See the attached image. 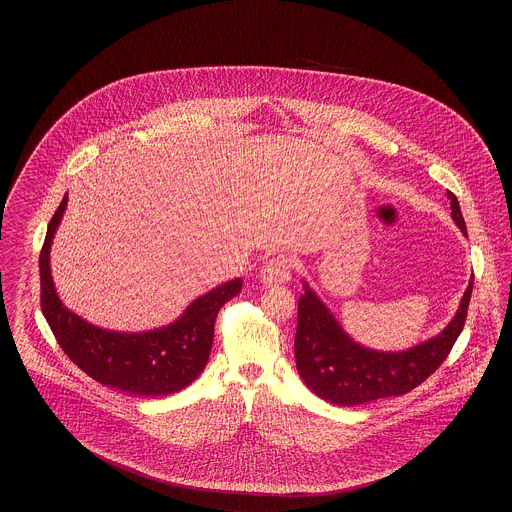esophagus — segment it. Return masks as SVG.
Listing matches in <instances>:
<instances>
[{
    "label": "esophagus",
    "instance_id": "esophagus-1",
    "mask_svg": "<svg viewBox=\"0 0 512 512\" xmlns=\"http://www.w3.org/2000/svg\"><path fill=\"white\" fill-rule=\"evenodd\" d=\"M292 280V261L284 255H276L268 259L265 267L261 268V282L265 286H278Z\"/></svg>",
    "mask_w": 512,
    "mask_h": 512
}]
</instances>
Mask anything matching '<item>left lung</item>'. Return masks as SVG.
<instances>
[{
	"mask_svg": "<svg viewBox=\"0 0 512 512\" xmlns=\"http://www.w3.org/2000/svg\"><path fill=\"white\" fill-rule=\"evenodd\" d=\"M451 217L466 236V224L455 194L447 192ZM474 278L451 322L430 340L403 351H380L353 340L317 292L303 280L297 303L295 365L305 386L320 399L353 407L414 390L447 359L463 330Z\"/></svg>",
	"mask_w": 512,
	"mask_h": 512,
	"instance_id": "8db88e82",
	"label": "left lung"
}]
</instances>
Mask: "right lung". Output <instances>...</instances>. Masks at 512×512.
Listing matches in <instances>:
<instances>
[{
    "label": "right lung",
    "mask_w": 512,
    "mask_h": 512,
    "mask_svg": "<svg viewBox=\"0 0 512 512\" xmlns=\"http://www.w3.org/2000/svg\"><path fill=\"white\" fill-rule=\"evenodd\" d=\"M67 201L69 195L65 194L49 220L40 253L42 313L61 349L74 365L103 386L142 397H161L184 390L207 365L220 307L240 293L242 280L234 278L199 295L167 326L144 332H119L96 326L61 301L51 276L49 253Z\"/></svg>",
    "instance_id": "right-lung-1"
}]
</instances>
